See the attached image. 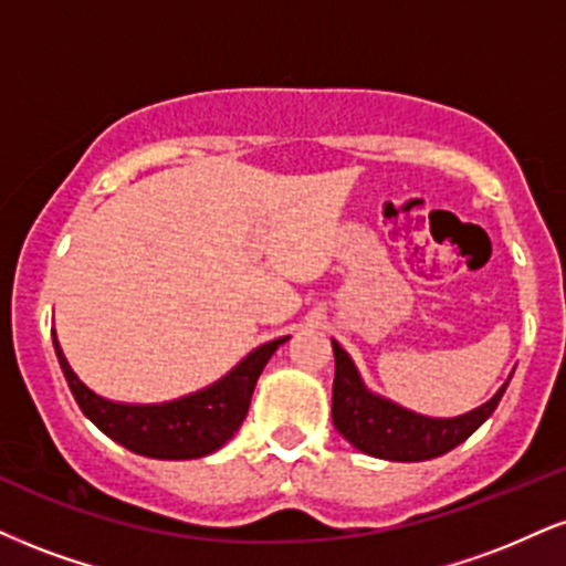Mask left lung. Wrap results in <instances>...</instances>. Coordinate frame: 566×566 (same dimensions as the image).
Returning <instances> with one entry per match:
<instances>
[{
	"mask_svg": "<svg viewBox=\"0 0 566 566\" xmlns=\"http://www.w3.org/2000/svg\"><path fill=\"white\" fill-rule=\"evenodd\" d=\"M335 348V385H332V421L358 451L387 461H427L448 453L464 442L495 411L506 392L501 387L485 406L455 419H427L419 413L377 398L360 382L348 353L332 339Z\"/></svg>",
	"mask_w": 566,
	"mask_h": 566,
	"instance_id": "8db88e82",
	"label": "left lung"
}]
</instances>
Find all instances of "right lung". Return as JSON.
Masks as SVG:
<instances>
[{
  "instance_id": "add662e5",
  "label": "right lung",
  "mask_w": 566,
  "mask_h": 566,
  "mask_svg": "<svg viewBox=\"0 0 566 566\" xmlns=\"http://www.w3.org/2000/svg\"><path fill=\"white\" fill-rule=\"evenodd\" d=\"M284 339L287 337L261 345L237 369H231L221 382L206 387L202 392L187 395V398L163 406H126L99 398L84 382H78L52 335L60 369H63L67 387H71L81 411L107 438L120 442L128 451L149 455V459L171 461L200 459V455L213 453L240 430L244 417H248L258 377Z\"/></svg>"
}]
</instances>
